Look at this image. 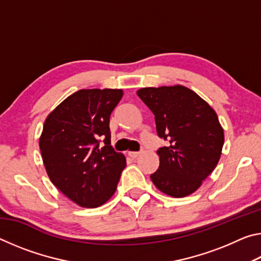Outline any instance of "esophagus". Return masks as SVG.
Returning <instances> with one entry per match:
<instances>
[{
	"instance_id": "34e87169",
	"label": "esophagus",
	"mask_w": 261,
	"mask_h": 261,
	"mask_svg": "<svg viewBox=\"0 0 261 261\" xmlns=\"http://www.w3.org/2000/svg\"><path fill=\"white\" fill-rule=\"evenodd\" d=\"M140 153L141 152H129V155L131 156V158H137V156H139L140 155Z\"/></svg>"
}]
</instances>
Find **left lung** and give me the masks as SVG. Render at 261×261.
I'll use <instances>...</instances> for the list:
<instances>
[{
  "label": "left lung",
  "mask_w": 261,
  "mask_h": 261,
  "mask_svg": "<svg viewBox=\"0 0 261 261\" xmlns=\"http://www.w3.org/2000/svg\"><path fill=\"white\" fill-rule=\"evenodd\" d=\"M155 116L158 136L168 141L158 149L159 169L151 175L161 192L189 196L215 169L224 143L213 108L184 86L145 87L137 92Z\"/></svg>",
  "instance_id": "left-lung-1"
}]
</instances>
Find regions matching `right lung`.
<instances>
[{
    "label": "right lung",
    "instance_id": "1",
    "mask_svg": "<svg viewBox=\"0 0 261 261\" xmlns=\"http://www.w3.org/2000/svg\"><path fill=\"white\" fill-rule=\"evenodd\" d=\"M122 90H81L45 121L39 140L51 183L82 207H99L116 191L125 156L110 145L109 120ZM104 144H102V143Z\"/></svg>",
    "mask_w": 261,
    "mask_h": 261
}]
</instances>
